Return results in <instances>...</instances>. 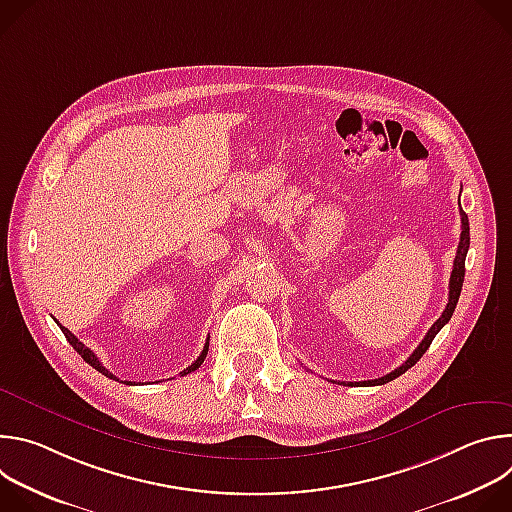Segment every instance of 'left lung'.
<instances>
[{
    "label": "left lung",
    "instance_id": "obj_1",
    "mask_svg": "<svg viewBox=\"0 0 512 512\" xmlns=\"http://www.w3.org/2000/svg\"><path fill=\"white\" fill-rule=\"evenodd\" d=\"M54 322L60 326V330H62V334L66 336L68 344H70L72 348H75V350H77V352L83 356V360H85L87 364H91V367H93L95 371H99L101 375H105V377H109V379H113V381H115V375H111V373H109V371L103 367V364L99 362V358L95 356V352H93L91 348H87V346H85V344H83V342H81V340H79L75 334H72L68 328H64V326H62V324H60L56 318H54ZM196 369H198V362L190 364V367H188V369H186L182 375H188V373H192V371H196Z\"/></svg>",
    "mask_w": 512,
    "mask_h": 512
}]
</instances>
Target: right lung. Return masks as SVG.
<instances>
[{
  "label": "right lung",
  "instance_id": "add662e5",
  "mask_svg": "<svg viewBox=\"0 0 512 512\" xmlns=\"http://www.w3.org/2000/svg\"><path fill=\"white\" fill-rule=\"evenodd\" d=\"M462 216V235H460V243H458V251H456V259H454V269H452V275H450V294H448V306L446 310L442 312V316L435 320V324L427 330L425 338L419 342V346L415 348V352L401 364L399 369H395L391 375L387 377H381L377 381H369L367 385H385L397 377H401L407 369H411L413 364L425 354V350L429 348L431 340L435 338V334L440 332L452 318L454 310H456V304L460 300V291H462V283H464V273H466V253H468V247H470V227H468V216L464 212H460Z\"/></svg>",
  "mask_w": 512,
  "mask_h": 512
}]
</instances>
